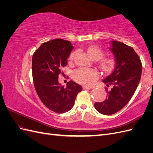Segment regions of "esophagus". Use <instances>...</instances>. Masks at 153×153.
<instances>
[{
  "mask_svg": "<svg viewBox=\"0 0 153 153\" xmlns=\"http://www.w3.org/2000/svg\"><path fill=\"white\" fill-rule=\"evenodd\" d=\"M92 89V87L91 86H84L83 87V89Z\"/></svg>",
  "mask_w": 153,
  "mask_h": 153,
  "instance_id": "obj_1",
  "label": "esophagus"
}]
</instances>
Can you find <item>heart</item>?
<instances>
[{
	"mask_svg": "<svg viewBox=\"0 0 153 153\" xmlns=\"http://www.w3.org/2000/svg\"><path fill=\"white\" fill-rule=\"evenodd\" d=\"M87 54L92 59H100L103 57V52L97 46H91L87 49ZM76 52H73L69 60H73ZM115 66V61L112 58H106L100 62V67L103 71L110 72L112 70ZM73 79L76 82L84 85H91L98 77V73L94 69H79L73 73Z\"/></svg>",
	"mask_w": 153,
	"mask_h": 153,
	"instance_id": "1",
	"label": "heart"
}]
</instances>
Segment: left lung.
Listing matches in <instances>:
<instances>
[{"label": "left lung", "instance_id": "obj_1", "mask_svg": "<svg viewBox=\"0 0 153 153\" xmlns=\"http://www.w3.org/2000/svg\"><path fill=\"white\" fill-rule=\"evenodd\" d=\"M109 50L114 55L115 68L102 80L106 86L112 85L103 102H96L95 108L101 114L112 115L117 112L131 100L139 84L142 75V63L134 49L116 41L110 42Z\"/></svg>", "mask_w": 153, "mask_h": 153}]
</instances>
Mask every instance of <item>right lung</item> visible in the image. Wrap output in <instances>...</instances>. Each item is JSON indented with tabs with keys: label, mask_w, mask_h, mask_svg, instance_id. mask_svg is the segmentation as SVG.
Instances as JSON below:
<instances>
[{
	"label": "right lung",
	"mask_w": 153,
	"mask_h": 153,
	"mask_svg": "<svg viewBox=\"0 0 153 153\" xmlns=\"http://www.w3.org/2000/svg\"><path fill=\"white\" fill-rule=\"evenodd\" d=\"M73 48L69 41L53 39L41 45L32 56V77L37 94L48 108L59 114L70 110L82 91L75 82L70 80L64 87L58 80Z\"/></svg>",
	"instance_id": "right-lung-1"
}]
</instances>
